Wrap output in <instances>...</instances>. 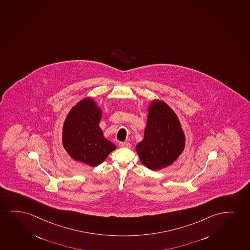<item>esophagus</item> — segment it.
<instances>
[{
	"label": "esophagus",
	"instance_id": "obj_1",
	"mask_svg": "<svg viewBox=\"0 0 250 250\" xmlns=\"http://www.w3.org/2000/svg\"><path fill=\"white\" fill-rule=\"evenodd\" d=\"M119 145L121 147H126V148H130V146H131V144L130 143H127V142H120L119 143Z\"/></svg>",
	"mask_w": 250,
	"mask_h": 250
}]
</instances>
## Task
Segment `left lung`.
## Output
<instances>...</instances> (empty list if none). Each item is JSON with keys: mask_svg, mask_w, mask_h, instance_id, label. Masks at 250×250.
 <instances>
[{"mask_svg": "<svg viewBox=\"0 0 250 250\" xmlns=\"http://www.w3.org/2000/svg\"><path fill=\"white\" fill-rule=\"evenodd\" d=\"M185 147V135L175 112L163 101H152L144 138L136 146L144 166L158 170L170 166Z\"/></svg>", "mask_w": 250, "mask_h": 250, "instance_id": "obj_1", "label": "left lung"}]
</instances>
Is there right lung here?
<instances>
[{
  "label": "right lung",
  "mask_w": 250,
  "mask_h": 250,
  "mask_svg": "<svg viewBox=\"0 0 250 250\" xmlns=\"http://www.w3.org/2000/svg\"><path fill=\"white\" fill-rule=\"evenodd\" d=\"M101 119L102 111L91 98H84L72 107L63 123L62 141L72 159L97 166L116 148L104 137Z\"/></svg>",
  "instance_id": "add662e5"
}]
</instances>
